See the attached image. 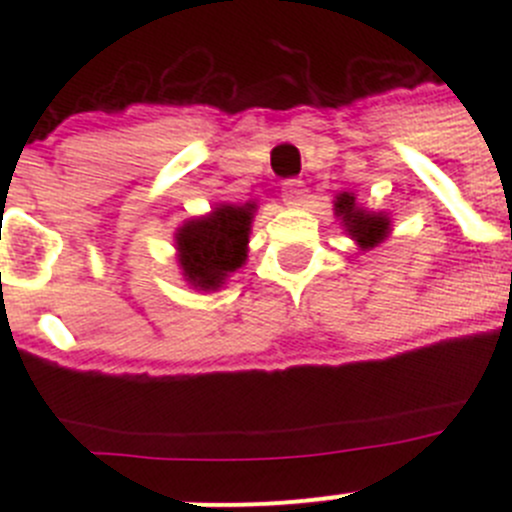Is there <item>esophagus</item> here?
Masks as SVG:
<instances>
[{
  "instance_id": "34e87169",
  "label": "esophagus",
  "mask_w": 512,
  "mask_h": 512,
  "mask_svg": "<svg viewBox=\"0 0 512 512\" xmlns=\"http://www.w3.org/2000/svg\"><path fill=\"white\" fill-rule=\"evenodd\" d=\"M304 193H307V190H304L302 180L289 178L282 183V200H285V205H299L302 203Z\"/></svg>"
}]
</instances>
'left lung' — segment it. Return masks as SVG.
Returning a JSON list of instances; mask_svg holds the SVG:
<instances>
[{
    "mask_svg": "<svg viewBox=\"0 0 512 512\" xmlns=\"http://www.w3.org/2000/svg\"><path fill=\"white\" fill-rule=\"evenodd\" d=\"M334 213L347 227L349 235L354 237L361 250H371L379 242H384L391 232V220L386 213H371L356 205L352 193H339L334 200Z\"/></svg>",
    "mask_w": 512,
    "mask_h": 512,
    "instance_id": "1",
    "label": "left lung"
}]
</instances>
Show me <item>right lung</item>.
Instances as JSON below:
<instances>
[{
	"label": "right lung",
	"mask_w": 512,
	"mask_h": 512,
	"mask_svg": "<svg viewBox=\"0 0 512 512\" xmlns=\"http://www.w3.org/2000/svg\"><path fill=\"white\" fill-rule=\"evenodd\" d=\"M255 203H223L203 218H193L175 232V250L183 277L195 289H220L230 272L247 260V242L255 218Z\"/></svg>",
	"instance_id": "obj_1"
}]
</instances>
